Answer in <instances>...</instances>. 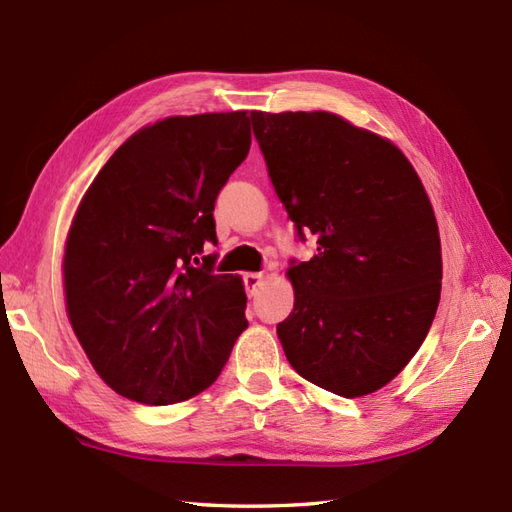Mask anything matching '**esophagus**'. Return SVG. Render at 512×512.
I'll return each mask as SVG.
<instances>
[{"label":"esophagus","instance_id":"esophagus-1","mask_svg":"<svg viewBox=\"0 0 512 512\" xmlns=\"http://www.w3.org/2000/svg\"><path fill=\"white\" fill-rule=\"evenodd\" d=\"M262 279H264V273H246L244 275V288L248 297H253L257 293V288L262 286Z\"/></svg>","mask_w":512,"mask_h":512}]
</instances>
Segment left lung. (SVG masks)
Segmentation results:
<instances>
[{
    "label": "left lung",
    "instance_id": "1",
    "mask_svg": "<svg viewBox=\"0 0 512 512\" xmlns=\"http://www.w3.org/2000/svg\"><path fill=\"white\" fill-rule=\"evenodd\" d=\"M270 182L297 237L295 306L277 324L286 359L315 386L362 397L402 373L433 324L442 246L402 150L326 110L250 113Z\"/></svg>",
    "mask_w": 512,
    "mask_h": 512
}]
</instances>
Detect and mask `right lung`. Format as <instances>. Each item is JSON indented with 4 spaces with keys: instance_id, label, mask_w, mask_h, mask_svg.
Listing matches in <instances>:
<instances>
[{
    "instance_id": "right-lung-1",
    "label": "right lung",
    "mask_w": 512,
    "mask_h": 512,
    "mask_svg": "<svg viewBox=\"0 0 512 512\" xmlns=\"http://www.w3.org/2000/svg\"><path fill=\"white\" fill-rule=\"evenodd\" d=\"M248 110L137 130L90 184L64 255L66 310L104 382L166 406L202 393L246 330L239 277L217 275L215 199L250 148Z\"/></svg>"
}]
</instances>
